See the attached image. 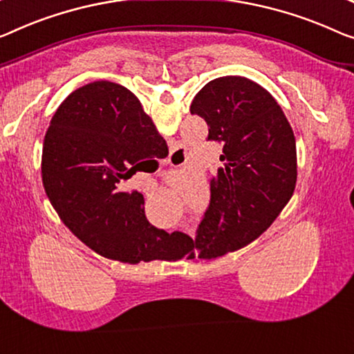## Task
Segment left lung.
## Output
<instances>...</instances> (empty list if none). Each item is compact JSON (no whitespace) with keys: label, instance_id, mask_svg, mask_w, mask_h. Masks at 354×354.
I'll return each mask as SVG.
<instances>
[{"label":"left lung","instance_id":"1","mask_svg":"<svg viewBox=\"0 0 354 354\" xmlns=\"http://www.w3.org/2000/svg\"><path fill=\"white\" fill-rule=\"evenodd\" d=\"M191 113L223 145L224 163L209 181V205L179 257L214 259L256 240L292 197L297 179L294 131L275 98L241 76L209 81Z\"/></svg>","mask_w":354,"mask_h":354}]
</instances>
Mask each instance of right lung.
<instances>
[{
    "label": "right lung",
    "mask_w": 354,
    "mask_h": 354,
    "mask_svg": "<svg viewBox=\"0 0 354 354\" xmlns=\"http://www.w3.org/2000/svg\"><path fill=\"white\" fill-rule=\"evenodd\" d=\"M140 100L129 88L97 81L68 95L44 136L42 184L60 219L95 252L138 263L175 259L184 234L157 229L138 191L122 192L141 160L167 154Z\"/></svg>",
    "instance_id": "add662e5"
}]
</instances>
